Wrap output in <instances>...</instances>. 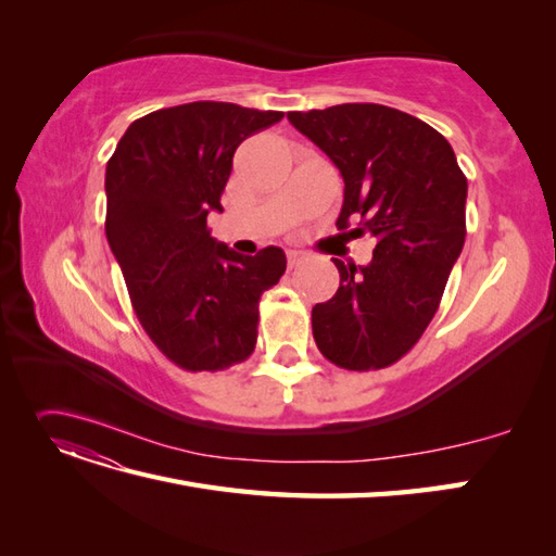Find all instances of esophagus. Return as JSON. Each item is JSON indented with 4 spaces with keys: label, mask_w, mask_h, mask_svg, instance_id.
I'll return each instance as SVG.
<instances>
[{
    "label": "esophagus",
    "mask_w": 556,
    "mask_h": 556,
    "mask_svg": "<svg viewBox=\"0 0 556 556\" xmlns=\"http://www.w3.org/2000/svg\"><path fill=\"white\" fill-rule=\"evenodd\" d=\"M301 262H304V252H301V250H288V264H290V268L299 266Z\"/></svg>",
    "instance_id": "esophagus-1"
}]
</instances>
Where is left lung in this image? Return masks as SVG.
<instances>
[{
	"instance_id": "1",
	"label": "left lung",
	"mask_w": 556,
	"mask_h": 556,
	"mask_svg": "<svg viewBox=\"0 0 556 556\" xmlns=\"http://www.w3.org/2000/svg\"><path fill=\"white\" fill-rule=\"evenodd\" d=\"M288 121L339 166L336 227L359 220L352 231L376 239L371 264L333 260L341 285L315 304L313 339L348 371L390 366L429 327L462 255L466 176L443 134L390 106L339 104L292 111Z\"/></svg>"
}]
</instances>
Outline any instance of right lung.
I'll return each instance as SVG.
<instances>
[{
	"label": "right lung",
	"mask_w": 556,
	"mask_h": 556,
	"mask_svg": "<svg viewBox=\"0 0 556 556\" xmlns=\"http://www.w3.org/2000/svg\"><path fill=\"white\" fill-rule=\"evenodd\" d=\"M280 111L192 102L134 121L106 164V239L134 313L185 371H223L257 343L260 296L285 274L276 245L245 257L206 227L250 134Z\"/></svg>",
	"instance_id": "add662e5"
}]
</instances>
